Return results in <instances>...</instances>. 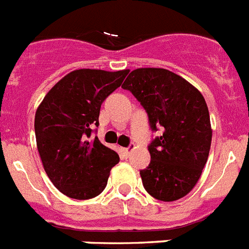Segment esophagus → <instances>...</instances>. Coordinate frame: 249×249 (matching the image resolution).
I'll return each mask as SVG.
<instances>
[{"mask_svg": "<svg viewBox=\"0 0 249 249\" xmlns=\"http://www.w3.org/2000/svg\"><path fill=\"white\" fill-rule=\"evenodd\" d=\"M132 150H133V145H131V146H128V147H124V149H123V154H124L126 157H128Z\"/></svg>", "mask_w": 249, "mask_h": 249, "instance_id": "obj_1", "label": "esophagus"}]
</instances>
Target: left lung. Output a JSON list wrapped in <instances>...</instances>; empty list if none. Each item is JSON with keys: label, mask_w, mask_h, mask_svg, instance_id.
Masks as SVG:
<instances>
[{"label": "left lung", "mask_w": 249, "mask_h": 249, "mask_svg": "<svg viewBox=\"0 0 249 249\" xmlns=\"http://www.w3.org/2000/svg\"><path fill=\"white\" fill-rule=\"evenodd\" d=\"M122 88L146 110L151 131L150 164L140 170L147 194L160 201L179 200L200 179L211 146L210 114L202 94L183 77L164 69H137Z\"/></svg>", "instance_id": "8db88e82"}]
</instances>
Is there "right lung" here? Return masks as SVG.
<instances>
[{
  "mask_svg": "<svg viewBox=\"0 0 249 249\" xmlns=\"http://www.w3.org/2000/svg\"><path fill=\"white\" fill-rule=\"evenodd\" d=\"M123 71L76 70L49 90L34 121L36 146L47 176L57 190L75 200H89L106 188L110 169L120 161L98 137L103 102L120 88Z\"/></svg>",
  "mask_w": 249,
  "mask_h": 249,
  "instance_id": "right-lung-1",
  "label": "right lung"
}]
</instances>
